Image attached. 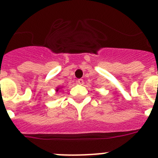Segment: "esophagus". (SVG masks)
<instances>
[{
	"label": "esophagus",
	"instance_id": "1",
	"mask_svg": "<svg viewBox=\"0 0 158 158\" xmlns=\"http://www.w3.org/2000/svg\"><path fill=\"white\" fill-rule=\"evenodd\" d=\"M77 83L79 84V85H82L84 84V80L83 79H78Z\"/></svg>",
	"mask_w": 158,
	"mask_h": 158
}]
</instances>
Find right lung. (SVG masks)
<instances>
[{
	"label": "right lung",
	"instance_id": "1",
	"mask_svg": "<svg viewBox=\"0 0 158 158\" xmlns=\"http://www.w3.org/2000/svg\"><path fill=\"white\" fill-rule=\"evenodd\" d=\"M57 91H58V89H57Z\"/></svg>",
	"mask_w": 158,
	"mask_h": 158
}]
</instances>
